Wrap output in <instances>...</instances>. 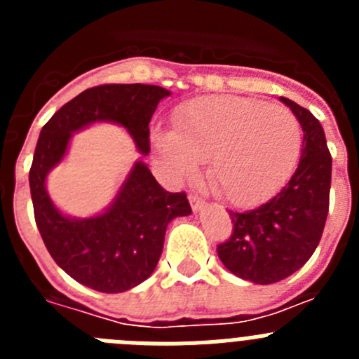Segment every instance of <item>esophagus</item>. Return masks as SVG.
Listing matches in <instances>:
<instances>
[{
    "label": "esophagus",
    "mask_w": 359,
    "mask_h": 359,
    "mask_svg": "<svg viewBox=\"0 0 359 359\" xmlns=\"http://www.w3.org/2000/svg\"><path fill=\"white\" fill-rule=\"evenodd\" d=\"M189 201H190V207H192V210L194 212H199L203 207H205V201H203V199L196 194H190Z\"/></svg>",
    "instance_id": "esophagus-1"
}]
</instances>
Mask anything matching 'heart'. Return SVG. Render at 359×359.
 <instances>
[{"instance_id": "b5f03b06", "label": "heart", "mask_w": 359, "mask_h": 359, "mask_svg": "<svg viewBox=\"0 0 359 359\" xmlns=\"http://www.w3.org/2000/svg\"><path fill=\"white\" fill-rule=\"evenodd\" d=\"M174 131L154 133V147L174 177L207 161L212 192L233 207H253L293 174L302 128L287 107L236 95L194 98L174 113Z\"/></svg>"}]
</instances>
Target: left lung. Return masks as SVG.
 Listing matches in <instances>:
<instances>
[{
    "mask_svg": "<svg viewBox=\"0 0 359 359\" xmlns=\"http://www.w3.org/2000/svg\"><path fill=\"white\" fill-rule=\"evenodd\" d=\"M304 131L302 156L275 198L248 212H230L233 231L219 244L228 271L253 284H273L302 268L315 253L329 212L331 152L322 123L306 107L280 97Z\"/></svg>",
    "mask_w": 359,
    "mask_h": 359,
    "instance_id": "obj_1",
    "label": "left lung"
}]
</instances>
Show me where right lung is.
<instances>
[{
	"mask_svg": "<svg viewBox=\"0 0 359 359\" xmlns=\"http://www.w3.org/2000/svg\"><path fill=\"white\" fill-rule=\"evenodd\" d=\"M170 91L152 84H104L82 91L44 123L30 182L34 215L53 261L77 282L102 293H123L147 280L163 250L172 219L192 214L185 192L161 189L147 163L136 160L115 199L100 214L72 217L53 205L46 177L65 160L75 133L93 123H116L147 156L149 122Z\"/></svg>",
	"mask_w": 359,
	"mask_h": 359,
	"instance_id": "right-lung-1",
	"label": "right lung"
}]
</instances>
